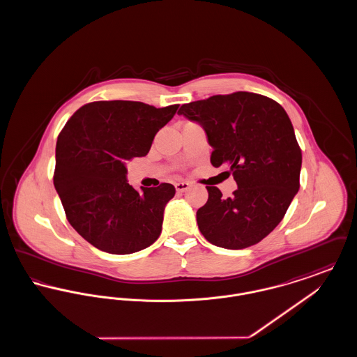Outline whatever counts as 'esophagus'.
<instances>
[{"label": "esophagus", "mask_w": 357, "mask_h": 357, "mask_svg": "<svg viewBox=\"0 0 357 357\" xmlns=\"http://www.w3.org/2000/svg\"><path fill=\"white\" fill-rule=\"evenodd\" d=\"M188 188H190V183L188 182H178V183H175V190L178 192H185Z\"/></svg>", "instance_id": "esophagus-1"}]
</instances>
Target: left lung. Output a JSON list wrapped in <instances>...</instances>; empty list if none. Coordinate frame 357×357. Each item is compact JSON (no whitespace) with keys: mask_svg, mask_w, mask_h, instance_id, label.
I'll return each mask as SVG.
<instances>
[{"mask_svg":"<svg viewBox=\"0 0 357 357\" xmlns=\"http://www.w3.org/2000/svg\"><path fill=\"white\" fill-rule=\"evenodd\" d=\"M178 114L204 128L211 165L226 167L237 182L231 198L206 186L208 199L197 211L201 233L225 249L258 243L282 221L300 188L303 155L288 114L252 92L183 104Z\"/></svg>","mask_w":357,"mask_h":357,"instance_id":"1","label":"left lung"}]
</instances>
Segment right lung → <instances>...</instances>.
<instances>
[{
  "label": "right lung",
  "instance_id": "right-lung-1",
  "mask_svg": "<svg viewBox=\"0 0 357 357\" xmlns=\"http://www.w3.org/2000/svg\"><path fill=\"white\" fill-rule=\"evenodd\" d=\"M179 104L142 102L85 104L57 137L54 188L72 227L99 250L131 255L160 236L165 207L175 187L137 191L127 181V160L146 156L156 132Z\"/></svg>",
  "mask_w": 357,
  "mask_h": 357
}]
</instances>
